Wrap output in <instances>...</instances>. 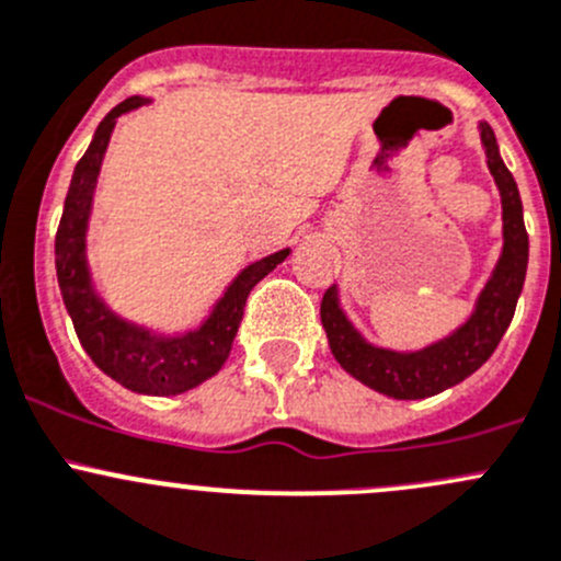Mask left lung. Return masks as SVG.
<instances>
[{
	"label": "left lung",
	"mask_w": 561,
	"mask_h": 561,
	"mask_svg": "<svg viewBox=\"0 0 561 561\" xmlns=\"http://www.w3.org/2000/svg\"><path fill=\"white\" fill-rule=\"evenodd\" d=\"M478 133L485 151V165L500 190L502 249L467 320L423 347L393 350L364 336L353 317L344 312L339 285H331L322 296L320 320L336 364L350 377L390 399H426L474 375L505 336L524 290L529 236L524 228L522 195L516 179L502 162L494 129L485 122H478Z\"/></svg>",
	"instance_id": "1"
}]
</instances>
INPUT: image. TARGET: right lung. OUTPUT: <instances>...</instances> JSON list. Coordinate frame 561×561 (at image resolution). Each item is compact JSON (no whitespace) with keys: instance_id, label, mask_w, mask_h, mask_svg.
Wrapping results in <instances>:
<instances>
[{"instance_id":"1","label":"right lung","mask_w":561,"mask_h":561,"mask_svg":"<svg viewBox=\"0 0 561 561\" xmlns=\"http://www.w3.org/2000/svg\"><path fill=\"white\" fill-rule=\"evenodd\" d=\"M149 103V98H129L113 107L94 129L87 154L78 160L56 230V279L78 342L100 371L133 393L179 396L222 369L239 333L249 290L290 254V247L244 265L208 314L184 331H162L111 309L89 265V219L116 118Z\"/></svg>"}]
</instances>
